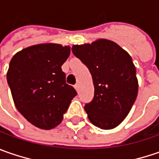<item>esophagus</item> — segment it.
I'll use <instances>...</instances> for the list:
<instances>
[{
  "label": "esophagus",
  "mask_w": 159,
  "mask_h": 159,
  "mask_svg": "<svg viewBox=\"0 0 159 159\" xmlns=\"http://www.w3.org/2000/svg\"><path fill=\"white\" fill-rule=\"evenodd\" d=\"M74 88H75V89H76L77 91H78V90H79V89H80V85H79V84H76V85L74 86Z\"/></svg>",
  "instance_id": "obj_1"
}]
</instances>
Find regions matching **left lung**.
Returning a JSON list of instances; mask_svg holds the SVG:
<instances>
[{
  "instance_id": "1",
  "label": "left lung",
  "mask_w": 159,
  "mask_h": 159,
  "mask_svg": "<svg viewBox=\"0 0 159 159\" xmlns=\"http://www.w3.org/2000/svg\"><path fill=\"white\" fill-rule=\"evenodd\" d=\"M71 51L89 68L93 79L94 98L84 107L90 122L101 129L116 127L137 97L136 69L131 57L117 43L104 39L73 45Z\"/></svg>"
}]
</instances>
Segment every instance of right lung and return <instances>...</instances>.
Wrapping results in <instances>:
<instances>
[{
    "label": "right lung",
    "mask_w": 159,
    "mask_h": 159,
    "mask_svg": "<svg viewBox=\"0 0 159 159\" xmlns=\"http://www.w3.org/2000/svg\"><path fill=\"white\" fill-rule=\"evenodd\" d=\"M69 56L70 47L47 43L28 47L9 63L7 81L16 107L39 128L49 130L59 125L77 95L62 70Z\"/></svg>",
    "instance_id": "1"
}]
</instances>
